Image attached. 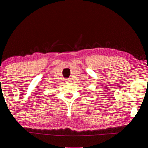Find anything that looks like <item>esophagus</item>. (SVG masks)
I'll use <instances>...</instances> for the list:
<instances>
[{
  "mask_svg": "<svg viewBox=\"0 0 148 148\" xmlns=\"http://www.w3.org/2000/svg\"><path fill=\"white\" fill-rule=\"evenodd\" d=\"M65 82H66V83H71L72 81H71V79H66V81H65Z\"/></svg>",
  "mask_w": 148,
  "mask_h": 148,
  "instance_id": "1",
  "label": "esophagus"
}]
</instances>
